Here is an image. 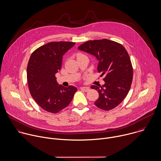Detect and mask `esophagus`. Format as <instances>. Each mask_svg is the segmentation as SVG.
Here are the masks:
<instances>
[{
	"label": "esophagus",
	"mask_w": 161,
	"mask_h": 161,
	"mask_svg": "<svg viewBox=\"0 0 161 161\" xmlns=\"http://www.w3.org/2000/svg\"><path fill=\"white\" fill-rule=\"evenodd\" d=\"M80 90L85 91V92H88L90 90V88L88 87H80Z\"/></svg>",
	"instance_id": "34e87169"
}]
</instances>
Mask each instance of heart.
Here are the masks:
<instances>
[{"label":"heart","mask_w":161,"mask_h":161,"mask_svg":"<svg viewBox=\"0 0 161 161\" xmlns=\"http://www.w3.org/2000/svg\"><path fill=\"white\" fill-rule=\"evenodd\" d=\"M82 56H84V54H81V53H78L77 54V57H82Z\"/></svg>","instance_id":"1"}]
</instances>
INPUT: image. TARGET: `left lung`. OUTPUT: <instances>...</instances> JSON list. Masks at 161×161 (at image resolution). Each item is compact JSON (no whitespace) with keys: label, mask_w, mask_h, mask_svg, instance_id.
<instances>
[{"label":"left lung","mask_w":161,"mask_h":161,"mask_svg":"<svg viewBox=\"0 0 161 161\" xmlns=\"http://www.w3.org/2000/svg\"><path fill=\"white\" fill-rule=\"evenodd\" d=\"M78 49L95 55L99 60L98 72L106 75L103 86L91 87L99 95L95 105L107 111L117 107L127 96L133 78V68L126 49L106 39L88 41Z\"/></svg>","instance_id":"left-lung-1"}]
</instances>
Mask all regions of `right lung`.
Returning a JSON list of instances; mask_svg holds the SVG:
<instances>
[{
  "mask_svg": "<svg viewBox=\"0 0 161 161\" xmlns=\"http://www.w3.org/2000/svg\"><path fill=\"white\" fill-rule=\"evenodd\" d=\"M72 42H51L36 49L30 57L27 79L31 95L46 111L56 114L72 101L77 89L58 85L55 74L61 69L62 56L75 45Z\"/></svg>",
  "mask_w": 161,
  "mask_h": 161,
  "instance_id": "obj_1",
  "label": "right lung"
}]
</instances>
